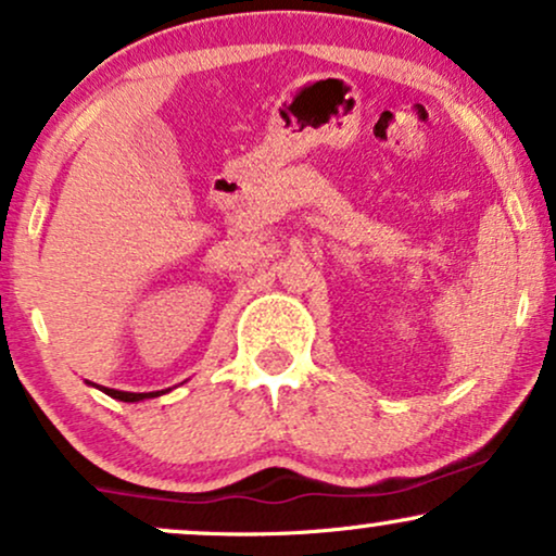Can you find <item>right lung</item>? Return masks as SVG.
I'll return each instance as SVG.
<instances>
[{
    "label": "right lung",
    "mask_w": 556,
    "mask_h": 556,
    "mask_svg": "<svg viewBox=\"0 0 556 556\" xmlns=\"http://www.w3.org/2000/svg\"><path fill=\"white\" fill-rule=\"evenodd\" d=\"M100 390L104 392V395H110V397H115V400H123V403H138V400L164 395V390H161V392H123V390H110V388H100Z\"/></svg>",
    "instance_id": "1"
}]
</instances>
